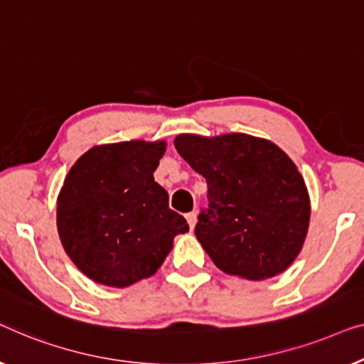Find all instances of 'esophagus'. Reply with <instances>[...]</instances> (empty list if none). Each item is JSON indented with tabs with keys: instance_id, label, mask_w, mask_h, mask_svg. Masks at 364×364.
Segmentation results:
<instances>
[{
	"instance_id": "obj_1",
	"label": "esophagus",
	"mask_w": 364,
	"mask_h": 364,
	"mask_svg": "<svg viewBox=\"0 0 364 364\" xmlns=\"http://www.w3.org/2000/svg\"><path fill=\"white\" fill-rule=\"evenodd\" d=\"M186 221H188V224H189V228L194 229V226H196V213H194V211L188 213V214H186Z\"/></svg>"
}]
</instances>
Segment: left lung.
Masks as SVG:
<instances>
[{"label": "left lung", "mask_w": 364, "mask_h": 364, "mask_svg": "<svg viewBox=\"0 0 364 364\" xmlns=\"http://www.w3.org/2000/svg\"><path fill=\"white\" fill-rule=\"evenodd\" d=\"M180 155L208 183L194 234L223 272L270 279L299 255L310 199L295 163L272 141L231 133L176 136Z\"/></svg>", "instance_id": "1"}]
</instances>
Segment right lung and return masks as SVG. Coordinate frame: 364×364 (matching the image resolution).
Returning a JSON list of instances; mask_svg holds the SVG:
<instances>
[{
	"mask_svg": "<svg viewBox=\"0 0 364 364\" xmlns=\"http://www.w3.org/2000/svg\"><path fill=\"white\" fill-rule=\"evenodd\" d=\"M165 143L94 146L65 176L58 231L70 260L97 284L129 287L150 277L189 226L153 180Z\"/></svg>",
	"mask_w": 364,
	"mask_h": 364,
	"instance_id": "obj_1",
	"label": "right lung"
}]
</instances>
